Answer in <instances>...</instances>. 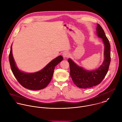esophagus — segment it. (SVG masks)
Returning a JSON list of instances; mask_svg holds the SVG:
<instances>
[{
    "label": "esophagus",
    "instance_id": "obj_1",
    "mask_svg": "<svg viewBox=\"0 0 122 122\" xmlns=\"http://www.w3.org/2000/svg\"><path fill=\"white\" fill-rule=\"evenodd\" d=\"M63 56L64 57H67L69 56V54L67 52H65L63 54Z\"/></svg>",
    "mask_w": 122,
    "mask_h": 122
}]
</instances>
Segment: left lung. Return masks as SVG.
<instances>
[{
    "label": "left lung",
    "mask_w": 122,
    "mask_h": 122,
    "mask_svg": "<svg viewBox=\"0 0 122 122\" xmlns=\"http://www.w3.org/2000/svg\"><path fill=\"white\" fill-rule=\"evenodd\" d=\"M97 36L102 39L105 45L104 60L103 64L97 69L88 71L77 66L72 59L69 58L70 76L74 84L81 88H90L99 85L107 73L111 61L110 44L105 32L97 24Z\"/></svg>",
    "instance_id": "8db88e82"
}]
</instances>
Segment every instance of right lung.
<instances>
[{"mask_svg":"<svg viewBox=\"0 0 122 122\" xmlns=\"http://www.w3.org/2000/svg\"><path fill=\"white\" fill-rule=\"evenodd\" d=\"M63 59L62 56H58L40 71L26 73L19 70L17 67L12 55V45L9 55L11 69L15 77L22 86L32 90L42 89L47 86L52 79L55 66Z\"/></svg>","mask_w":122,"mask_h":122,"instance_id":"right-lung-1","label":"right lung"}]
</instances>
